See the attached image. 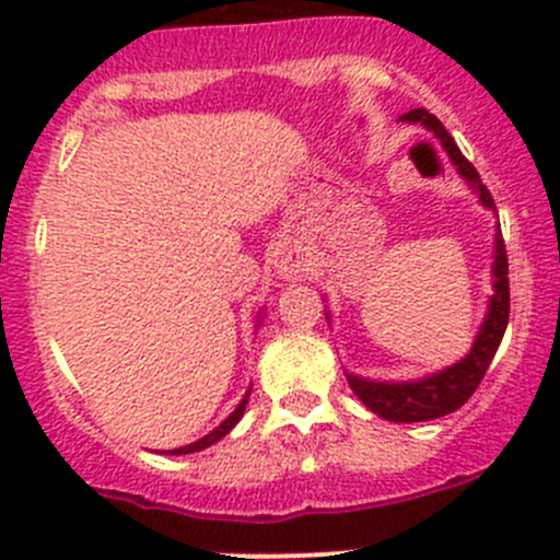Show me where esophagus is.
Returning <instances> with one entry per match:
<instances>
[{"instance_id":"1","label":"esophagus","mask_w":560,"mask_h":560,"mask_svg":"<svg viewBox=\"0 0 560 560\" xmlns=\"http://www.w3.org/2000/svg\"><path fill=\"white\" fill-rule=\"evenodd\" d=\"M273 265L276 270H279L281 279H301V276L308 270L306 254H303L301 248H292V246L279 248V252H276Z\"/></svg>"}]
</instances>
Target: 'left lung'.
<instances>
[{
  "mask_svg": "<svg viewBox=\"0 0 560 560\" xmlns=\"http://www.w3.org/2000/svg\"><path fill=\"white\" fill-rule=\"evenodd\" d=\"M400 121L422 124L425 129H431V132L442 140L444 151L450 154L457 173L474 186V191L479 195L482 206L495 211L493 197H490L488 186L479 180L477 167L460 154L453 135L444 129V124L439 121L433 113H428L425 107H415V110L404 113ZM506 322H510V262H506L504 238H501V233H495L493 295H490L488 316H485L482 327H479L477 338H474L471 352H468L460 363L450 365V369L439 371V374L425 376V380L374 382L363 380V376L347 374L349 387L354 389V395H358L374 415L385 417L389 422H425L444 415H453L455 409H460V406L471 398L474 389L482 382L485 371H488L490 360H493L495 349H499L501 338H504Z\"/></svg>",
  "mask_w": 560,
  "mask_h": 560,
  "instance_id": "obj_1",
  "label": "left lung"
}]
</instances>
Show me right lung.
<instances>
[{
	"mask_svg": "<svg viewBox=\"0 0 560 560\" xmlns=\"http://www.w3.org/2000/svg\"><path fill=\"white\" fill-rule=\"evenodd\" d=\"M248 393H252V389H248ZM248 393L244 395V400H241V404L235 406V411H233V415L228 417V420L222 422V425H219V428H213V431L208 433V436H202L200 442H195V444H186V447H178V450H171V455H189V453H200V450L211 447L213 442H219V439H224V436H228V433L233 431L235 425H238V420H241V417H244V411H246V404H248Z\"/></svg>",
	"mask_w": 560,
	"mask_h": 560,
	"instance_id": "right-lung-1",
	"label": "right lung"
}]
</instances>
